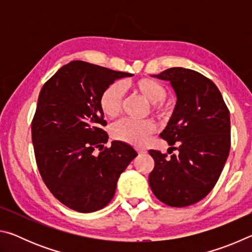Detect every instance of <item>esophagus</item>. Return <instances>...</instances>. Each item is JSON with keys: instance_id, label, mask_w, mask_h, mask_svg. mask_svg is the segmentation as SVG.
I'll use <instances>...</instances> for the list:
<instances>
[{"instance_id": "1", "label": "esophagus", "mask_w": 252, "mask_h": 252, "mask_svg": "<svg viewBox=\"0 0 252 252\" xmlns=\"http://www.w3.org/2000/svg\"><path fill=\"white\" fill-rule=\"evenodd\" d=\"M136 151H138L139 155H143V153H146V150H144V149H136Z\"/></svg>"}]
</instances>
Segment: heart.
<instances>
[{"instance_id":"heart-1","label":"heart","mask_w":252,"mask_h":252,"mask_svg":"<svg viewBox=\"0 0 252 252\" xmlns=\"http://www.w3.org/2000/svg\"><path fill=\"white\" fill-rule=\"evenodd\" d=\"M133 87L144 99L153 105V110L163 116L165 108L162 101L167 96V90L160 82L152 79H140L135 81ZM125 85L121 82L111 83L106 87L100 96V108L105 117L116 118L122 111L123 99H125ZM156 131V125L151 120L135 121L131 119H123L117 122L111 129V134L119 141L142 146L147 141L149 135Z\"/></svg>"}]
</instances>
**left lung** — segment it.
<instances>
[{"instance_id": "obj_1", "label": "left lung", "mask_w": 252, "mask_h": 252, "mask_svg": "<svg viewBox=\"0 0 252 252\" xmlns=\"http://www.w3.org/2000/svg\"><path fill=\"white\" fill-rule=\"evenodd\" d=\"M152 76L168 81L176 93L160 136L179 153L168 159L149 151L155 160L149 183L161 202L187 207L206 197L222 172L230 151V113L216 84L197 71L171 67Z\"/></svg>"}]
</instances>
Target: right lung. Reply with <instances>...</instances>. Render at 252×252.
Listing matches in <instances>:
<instances>
[{"mask_svg":"<svg viewBox=\"0 0 252 252\" xmlns=\"http://www.w3.org/2000/svg\"><path fill=\"white\" fill-rule=\"evenodd\" d=\"M132 75L72 61L42 88L32 121L36 164L51 193L72 210L104 208L120 174L138 156L130 144L117 140L103 149L109 135L102 129L106 121L100 108L104 89Z\"/></svg>","mask_w":252,"mask_h":252,"instance_id":"add662e5","label":"right lung"}]
</instances>
